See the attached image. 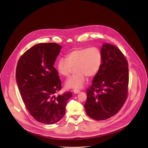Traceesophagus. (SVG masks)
<instances>
[{
	"label": "esophagus",
	"instance_id": "obj_1",
	"mask_svg": "<svg viewBox=\"0 0 148 148\" xmlns=\"http://www.w3.org/2000/svg\"><path fill=\"white\" fill-rule=\"evenodd\" d=\"M73 92H74V93L77 94V93H79L80 91V90H79V89H74V90H73Z\"/></svg>",
	"mask_w": 148,
	"mask_h": 148
}]
</instances>
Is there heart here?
<instances>
[{
  "label": "heart",
  "instance_id": "obj_1",
  "mask_svg": "<svg viewBox=\"0 0 148 148\" xmlns=\"http://www.w3.org/2000/svg\"><path fill=\"white\" fill-rule=\"evenodd\" d=\"M102 64V55L97 47L81 48L69 52L65 59H60L57 64L59 73L64 77L69 76L75 68L76 74L65 82L69 89L83 87L86 76L93 77L99 71Z\"/></svg>",
  "mask_w": 148,
  "mask_h": 148
}]
</instances>
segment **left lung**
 I'll list each match as a JSON object with an SVG mask.
<instances>
[{"label": "left lung", "mask_w": 148, "mask_h": 148, "mask_svg": "<svg viewBox=\"0 0 148 148\" xmlns=\"http://www.w3.org/2000/svg\"><path fill=\"white\" fill-rule=\"evenodd\" d=\"M102 64L86 90V113L95 120L115 115L126 101L129 83L128 64L115 45L104 43L100 50Z\"/></svg>", "instance_id": "1"}]
</instances>
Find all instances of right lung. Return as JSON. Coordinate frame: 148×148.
Instances as JSON below:
<instances>
[{
    "label": "right lung",
    "mask_w": 148,
    "mask_h": 148,
    "mask_svg": "<svg viewBox=\"0 0 148 148\" xmlns=\"http://www.w3.org/2000/svg\"><path fill=\"white\" fill-rule=\"evenodd\" d=\"M62 48L55 42L36 44L23 53L16 66V80L23 101L34 119L45 124H55L63 117L72 96L71 92L55 95L62 88L53 66Z\"/></svg>",
    "instance_id": "right-lung-1"
}]
</instances>
